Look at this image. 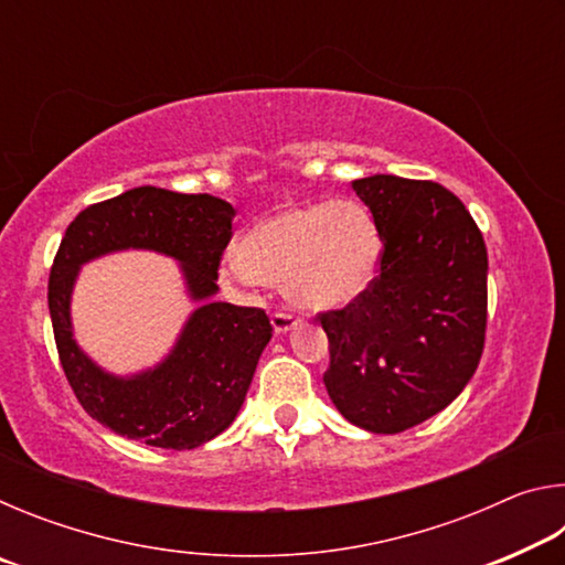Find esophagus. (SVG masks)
<instances>
[{"label":"esophagus","mask_w":565,"mask_h":565,"mask_svg":"<svg viewBox=\"0 0 565 565\" xmlns=\"http://www.w3.org/2000/svg\"><path fill=\"white\" fill-rule=\"evenodd\" d=\"M271 323H274L276 333H289L296 323H299V319H296L289 311H276L271 317Z\"/></svg>","instance_id":"obj_1"}]
</instances>
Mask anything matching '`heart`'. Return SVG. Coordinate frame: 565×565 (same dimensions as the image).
<instances>
[{
  "label": "heart",
  "mask_w": 565,
  "mask_h": 565,
  "mask_svg": "<svg viewBox=\"0 0 565 565\" xmlns=\"http://www.w3.org/2000/svg\"><path fill=\"white\" fill-rule=\"evenodd\" d=\"M379 271V234L366 209L353 202L289 206L244 236L224 274L236 284H284L306 311H337L356 303Z\"/></svg>",
  "instance_id": "obj_1"
}]
</instances>
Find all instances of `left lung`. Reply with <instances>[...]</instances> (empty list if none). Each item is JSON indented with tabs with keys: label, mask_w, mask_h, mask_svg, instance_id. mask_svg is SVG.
<instances>
[{
	"label": "left lung",
	"mask_w": 565,
	"mask_h": 565,
	"mask_svg": "<svg viewBox=\"0 0 565 565\" xmlns=\"http://www.w3.org/2000/svg\"><path fill=\"white\" fill-rule=\"evenodd\" d=\"M384 242L381 271L356 303L319 313L333 406L371 434L424 424L461 394L486 339L489 256L461 199L436 181H351Z\"/></svg>",
	"instance_id": "obj_1"
}]
</instances>
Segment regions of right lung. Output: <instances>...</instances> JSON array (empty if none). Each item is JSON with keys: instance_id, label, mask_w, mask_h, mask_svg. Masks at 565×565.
Masks as SVG:
<instances>
[{"instance_id": "right-lung-1", "label": "right lung", "mask_w": 565, "mask_h": 565, "mask_svg": "<svg viewBox=\"0 0 565 565\" xmlns=\"http://www.w3.org/2000/svg\"><path fill=\"white\" fill-rule=\"evenodd\" d=\"M236 209L212 194L137 186L92 204L66 228L50 274V317L66 381L102 426L157 448H196L232 426L271 339L264 309L214 301L218 262ZM127 247L180 262L200 306L157 367L117 377L94 364L73 339L71 291L84 263Z\"/></svg>"}]
</instances>
